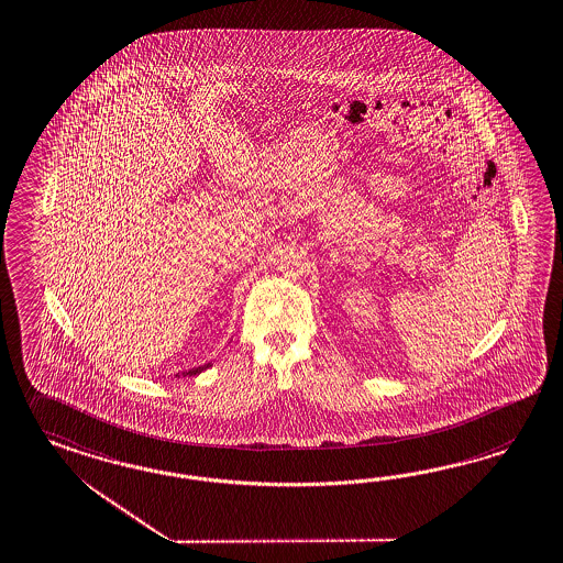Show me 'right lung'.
<instances>
[{
  "instance_id": "1",
  "label": "right lung",
  "mask_w": 563,
  "mask_h": 563,
  "mask_svg": "<svg viewBox=\"0 0 563 563\" xmlns=\"http://www.w3.org/2000/svg\"><path fill=\"white\" fill-rule=\"evenodd\" d=\"M208 367H210V363H206V365H200V367H194V369H188V372H184V377H186V375H198V374H202L203 369H208ZM177 377H179V374H177Z\"/></svg>"
}]
</instances>
